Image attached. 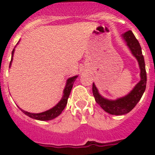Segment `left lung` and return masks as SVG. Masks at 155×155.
<instances>
[{"label":"left lung","mask_w":155,"mask_h":155,"mask_svg":"<svg viewBox=\"0 0 155 155\" xmlns=\"http://www.w3.org/2000/svg\"><path fill=\"white\" fill-rule=\"evenodd\" d=\"M123 39L126 42L127 47L130 48L133 55L137 58L140 68V77L141 80L131 92L126 96L117 100H108L103 97L98 92L96 85L92 84V92L97 103L104 110L112 115H124L130 113L136 104L138 103L147 87V71L145 65L144 57L142 55V48L139 42L135 38L131 30L122 35Z\"/></svg>","instance_id":"left-lung-1"}]
</instances>
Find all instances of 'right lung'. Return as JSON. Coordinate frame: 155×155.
<instances>
[{
  "label": "right lung",
  "mask_w": 155,
  "mask_h": 155,
  "mask_svg": "<svg viewBox=\"0 0 155 155\" xmlns=\"http://www.w3.org/2000/svg\"><path fill=\"white\" fill-rule=\"evenodd\" d=\"M14 50H13L12 51V58H11V62L9 63V68L11 67V63H12V61H13V54H14ZM78 77V75H75L73 77H71L69 79H68L67 80V83H66V86L64 87V90H63V95L62 99L60 100V101L58 102L57 104H56L54 107H53L52 108L49 109V110H47L43 112V113H29V112H26L25 110H22L21 108H20L21 110L22 111V113H24L26 116L30 117L33 118V119H36V120H52L54 118L57 117L58 115H60L61 113L63 112V110L64 109V108L68 104V99L69 96H70L71 91V88L73 87V84L75 82V80H76V78Z\"/></svg>",
  "instance_id": "1"
}]
</instances>
